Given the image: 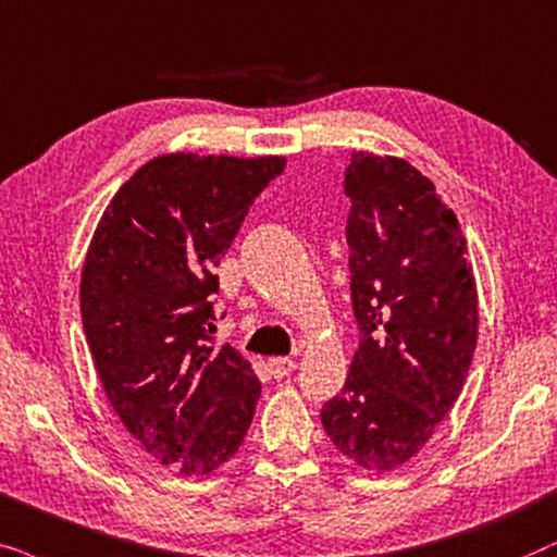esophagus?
I'll return each mask as SVG.
<instances>
[{
  "mask_svg": "<svg viewBox=\"0 0 557 557\" xmlns=\"http://www.w3.org/2000/svg\"><path fill=\"white\" fill-rule=\"evenodd\" d=\"M267 369H270L274 380H283V376L295 372V361L287 359V356H274V359L267 361Z\"/></svg>",
  "mask_w": 557,
  "mask_h": 557,
  "instance_id": "1",
  "label": "esophagus"
}]
</instances>
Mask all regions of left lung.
Segmentation results:
<instances>
[{"instance_id": "obj_1", "label": "left lung", "mask_w": 557, "mask_h": 557, "mask_svg": "<svg viewBox=\"0 0 557 557\" xmlns=\"http://www.w3.org/2000/svg\"><path fill=\"white\" fill-rule=\"evenodd\" d=\"M344 190L361 341L321 422L348 461L384 473L418 456L461 395L479 295L454 209L410 162L354 152Z\"/></svg>"}]
</instances>
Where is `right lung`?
<instances>
[{
    "instance_id": "right-lung-1",
    "label": "right lung",
    "mask_w": 557,
    "mask_h": 557,
    "mask_svg": "<svg viewBox=\"0 0 557 557\" xmlns=\"http://www.w3.org/2000/svg\"><path fill=\"white\" fill-rule=\"evenodd\" d=\"M285 158L170 152L111 198L81 270V318L109 405L181 476L239 450L262 395L255 369L211 346L213 274Z\"/></svg>"
}]
</instances>
